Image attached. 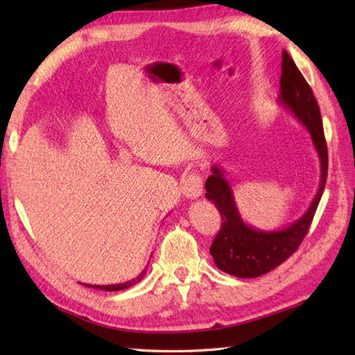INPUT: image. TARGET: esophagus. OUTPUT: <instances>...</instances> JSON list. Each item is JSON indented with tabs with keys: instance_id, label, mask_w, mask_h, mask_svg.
Returning <instances> with one entry per match:
<instances>
[{
	"instance_id": "1",
	"label": "esophagus",
	"mask_w": 355,
	"mask_h": 355,
	"mask_svg": "<svg viewBox=\"0 0 355 355\" xmlns=\"http://www.w3.org/2000/svg\"><path fill=\"white\" fill-rule=\"evenodd\" d=\"M182 192L186 198L197 200L202 195V178L200 173L191 172L189 175H186L182 182Z\"/></svg>"
}]
</instances>
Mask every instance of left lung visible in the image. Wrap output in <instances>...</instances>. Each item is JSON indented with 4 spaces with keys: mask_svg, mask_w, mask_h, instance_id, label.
I'll use <instances>...</instances> for the list:
<instances>
[{
    "mask_svg": "<svg viewBox=\"0 0 355 355\" xmlns=\"http://www.w3.org/2000/svg\"><path fill=\"white\" fill-rule=\"evenodd\" d=\"M281 94L277 102L288 110L305 126L320 162V183L310 207L296 221L277 230H259L241 218L232 184L220 166H212V175L206 180V198L221 214L223 225L215 236L210 254L221 271L236 277H258L288 259L297 250L310 229L315 210L325 191L328 175V149L323 134L322 116L311 87L293 62L288 53L282 51Z\"/></svg>",
    "mask_w": 355,
    "mask_h": 355,
    "instance_id": "left-lung-1",
    "label": "left lung"
}]
</instances>
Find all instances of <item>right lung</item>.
Listing matches in <instances>:
<instances>
[{
	"instance_id": "right-lung-1",
	"label": "right lung",
	"mask_w": 355,
	"mask_h": 355,
	"mask_svg": "<svg viewBox=\"0 0 355 355\" xmlns=\"http://www.w3.org/2000/svg\"><path fill=\"white\" fill-rule=\"evenodd\" d=\"M146 275V268L141 271V273L135 277V279H131V281H126L123 284H114V285H89V284H82L85 286H92V288H96V290H105V291H120V290H126L130 288V286L135 285L137 282H140L143 277H145Z\"/></svg>"
}]
</instances>
